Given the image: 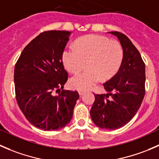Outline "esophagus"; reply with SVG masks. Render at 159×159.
Segmentation results:
<instances>
[{"label": "esophagus", "mask_w": 159, "mask_h": 159, "mask_svg": "<svg viewBox=\"0 0 159 159\" xmlns=\"http://www.w3.org/2000/svg\"><path fill=\"white\" fill-rule=\"evenodd\" d=\"M78 92H79L80 96H82V95H83V93H84L85 91H83V90H79V91H78Z\"/></svg>", "instance_id": "34e87169"}]
</instances>
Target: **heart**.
I'll return each instance as SVG.
<instances>
[{
  "label": "heart",
  "instance_id": "obj_1",
  "mask_svg": "<svg viewBox=\"0 0 159 159\" xmlns=\"http://www.w3.org/2000/svg\"><path fill=\"white\" fill-rule=\"evenodd\" d=\"M124 59L121 45L100 34H89L77 39L75 48L66 47L62 52L64 67L71 73H76L84 67L88 70L74 75L70 79L72 87L87 89L100 81L115 76Z\"/></svg>",
  "mask_w": 159,
  "mask_h": 159
}]
</instances>
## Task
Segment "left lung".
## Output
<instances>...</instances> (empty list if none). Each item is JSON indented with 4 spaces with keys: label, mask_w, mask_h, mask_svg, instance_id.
Masks as SVG:
<instances>
[{
    "label": "left lung",
    "mask_w": 159,
    "mask_h": 159,
    "mask_svg": "<svg viewBox=\"0 0 159 159\" xmlns=\"http://www.w3.org/2000/svg\"><path fill=\"white\" fill-rule=\"evenodd\" d=\"M109 33L120 41L124 49L123 62L117 74L103 84L109 93L94 95L90 116L97 126L114 130L128 124L141 107L145 93V65L138 50L125 34Z\"/></svg>",
    "instance_id": "obj_1"
}]
</instances>
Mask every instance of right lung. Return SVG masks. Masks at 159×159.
Returning <instances> with one entry per match:
<instances>
[{
  "mask_svg": "<svg viewBox=\"0 0 159 159\" xmlns=\"http://www.w3.org/2000/svg\"><path fill=\"white\" fill-rule=\"evenodd\" d=\"M70 31H45L31 40L20 55L15 67V96L27 120L39 129L59 130L71 120L79 99L77 91L62 90L68 73L62 52Z\"/></svg>",
  "mask_w": 159,
  "mask_h": 159,
  "instance_id": "add662e5",
  "label": "right lung"
}]
</instances>
